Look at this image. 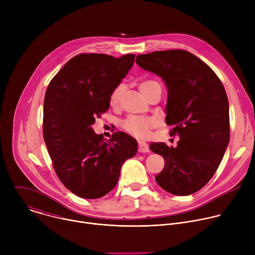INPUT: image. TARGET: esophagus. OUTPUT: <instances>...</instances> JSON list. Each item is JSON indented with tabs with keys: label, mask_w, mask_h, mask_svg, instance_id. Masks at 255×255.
Wrapping results in <instances>:
<instances>
[{
	"label": "esophagus",
	"mask_w": 255,
	"mask_h": 255,
	"mask_svg": "<svg viewBox=\"0 0 255 255\" xmlns=\"http://www.w3.org/2000/svg\"><path fill=\"white\" fill-rule=\"evenodd\" d=\"M138 151H139V152H143V153L148 152V151H149V147H148L147 143L141 142V141L138 142Z\"/></svg>",
	"instance_id": "esophagus-1"
}]
</instances>
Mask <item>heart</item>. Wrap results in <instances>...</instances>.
<instances>
[{"label":"heart","mask_w":255,"mask_h":255,"mask_svg":"<svg viewBox=\"0 0 255 255\" xmlns=\"http://www.w3.org/2000/svg\"><path fill=\"white\" fill-rule=\"evenodd\" d=\"M160 87L159 84L152 80H146L140 83L139 90L143 96H146L153 88ZM123 86L119 85L117 86L110 95V105L111 106H117L122 98L123 94ZM156 126V122L151 118H144V117H138V116H129L125 120L122 121L121 127L131 135L140 138L145 139L148 138L150 135L151 129H153Z\"/></svg>","instance_id":"heart-1"}]
</instances>
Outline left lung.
I'll return each mask as SVG.
<instances>
[{
    "instance_id": "8db88e82",
    "label": "left lung",
    "mask_w": 255,
    "mask_h": 255,
    "mask_svg": "<svg viewBox=\"0 0 255 255\" xmlns=\"http://www.w3.org/2000/svg\"><path fill=\"white\" fill-rule=\"evenodd\" d=\"M136 63L165 83V121L172 126L170 135L179 136L176 147L150 144V150L165 162L156 183L172 195L194 194L212 178L229 144V103L223 84L208 64L186 50L140 54Z\"/></svg>"
}]
</instances>
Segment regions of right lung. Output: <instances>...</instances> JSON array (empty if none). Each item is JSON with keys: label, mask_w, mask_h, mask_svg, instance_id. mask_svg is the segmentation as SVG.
I'll return each instance as SVG.
<instances>
[{"label": "right lung", "mask_w": 255, "mask_h": 255, "mask_svg": "<svg viewBox=\"0 0 255 255\" xmlns=\"http://www.w3.org/2000/svg\"><path fill=\"white\" fill-rule=\"evenodd\" d=\"M134 54L119 58L82 53L69 59L45 93L43 137L53 168L64 187L84 199H99L118 183L121 166L137 152V141L124 132L111 139L92 125L110 108V95L134 63Z\"/></svg>", "instance_id": "obj_1"}]
</instances>
